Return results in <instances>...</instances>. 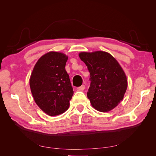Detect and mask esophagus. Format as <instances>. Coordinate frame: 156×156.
I'll use <instances>...</instances> for the list:
<instances>
[{"label": "esophagus", "mask_w": 156, "mask_h": 156, "mask_svg": "<svg viewBox=\"0 0 156 156\" xmlns=\"http://www.w3.org/2000/svg\"><path fill=\"white\" fill-rule=\"evenodd\" d=\"M84 88H85V86H84V85H82V86H81V87H78V88H77V90H80V91H83V90H84Z\"/></svg>", "instance_id": "1"}]
</instances>
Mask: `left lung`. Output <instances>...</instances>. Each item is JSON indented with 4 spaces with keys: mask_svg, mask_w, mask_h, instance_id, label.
I'll return each mask as SVG.
<instances>
[{
    "mask_svg": "<svg viewBox=\"0 0 156 156\" xmlns=\"http://www.w3.org/2000/svg\"><path fill=\"white\" fill-rule=\"evenodd\" d=\"M79 58L90 72L87 97L98 111L108 112L123 100L127 87L126 75L118 61L105 51L83 52Z\"/></svg>",
    "mask_w": 156,
    "mask_h": 156,
    "instance_id": "1",
    "label": "left lung"
}]
</instances>
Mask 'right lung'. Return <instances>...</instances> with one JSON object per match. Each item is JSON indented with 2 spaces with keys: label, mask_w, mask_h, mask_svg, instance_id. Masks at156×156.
<instances>
[{
  "label": "right lung",
  "mask_w": 156,
  "mask_h": 156,
  "mask_svg": "<svg viewBox=\"0 0 156 156\" xmlns=\"http://www.w3.org/2000/svg\"><path fill=\"white\" fill-rule=\"evenodd\" d=\"M68 56L51 51L37 60L30 78L34 100L49 116L62 114L68 110L73 94L69 75L65 69Z\"/></svg>",
  "instance_id": "obj_1"
}]
</instances>
